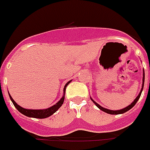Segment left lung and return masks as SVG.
<instances>
[{
	"label": "left lung",
	"instance_id": "1",
	"mask_svg": "<svg viewBox=\"0 0 150 150\" xmlns=\"http://www.w3.org/2000/svg\"><path fill=\"white\" fill-rule=\"evenodd\" d=\"M142 81H143V83H142V89H141V92L140 93L138 94V96L136 97V99H135L134 100V102H132V103H130V105L127 106V108H125L123 109H121V110H118V111H113V110H109V109H107V108H103V107H101L100 105H99L97 103H96L95 101L92 100H92L93 101V103H95L96 105V107L97 108H99L100 109L101 111H104V112H106V113L108 114H111V115H119V114H123L125 113V112H127V111H129L130 109H131L134 107V106L136 104V103L138 102V100H139V98H140L141 96V94H142V89H143V86H144V81H145V73H144V69H143V78H142Z\"/></svg>",
	"mask_w": 150,
	"mask_h": 150
}]
</instances>
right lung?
<instances>
[{
	"instance_id": "add662e5",
	"label": "right lung",
	"mask_w": 150,
	"mask_h": 150,
	"mask_svg": "<svg viewBox=\"0 0 150 150\" xmlns=\"http://www.w3.org/2000/svg\"><path fill=\"white\" fill-rule=\"evenodd\" d=\"M71 82V81H69V82H67L65 85V87H64V95L62 98H61V100L58 101V103L54 104L52 107H50L49 108L47 109H42V110H32V109H25L22 108V107H20V105H18L17 103H16L14 100L12 99V96H10L9 94V97L11 99V100H12V103L14 104V106L16 107V108L17 109L18 111H20V113H22L23 115H26V116L28 117H32V118H37V119H45V118H47V117L50 116V115H52L53 114L56 112V111H58L59 108H60L61 106L62 105L63 102H64V100H65V92H66V88L67 87V85H68L69 83Z\"/></svg>"
}]
</instances>
